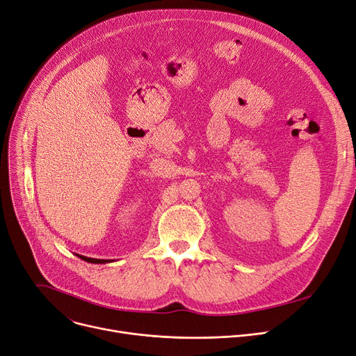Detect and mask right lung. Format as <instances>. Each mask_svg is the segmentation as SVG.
Returning <instances> with one entry per match:
<instances>
[{"instance_id":"1","label":"right lung","mask_w":356,"mask_h":356,"mask_svg":"<svg viewBox=\"0 0 356 356\" xmlns=\"http://www.w3.org/2000/svg\"><path fill=\"white\" fill-rule=\"evenodd\" d=\"M79 258H82L86 263H92V264H105L109 263L108 259H98V258H89V257H83V255H78Z\"/></svg>"}]
</instances>
